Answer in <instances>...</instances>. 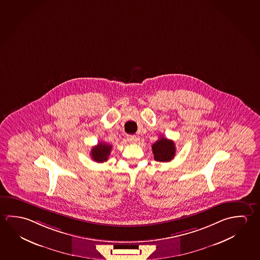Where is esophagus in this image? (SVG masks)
<instances>
[{"instance_id":"34e87169","label":"esophagus","mask_w":260,"mask_h":260,"mask_svg":"<svg viewBox=\"0 0 260 260\" xmlns=\"http://www.w3.org/2000/svg\"><path fill=\"white\" fill-rule=\"evenodd\" d=\"M127 139H128V142H131V143H136L137 141H138V138L135 135H128L127 137Z\"/></svg>"}]
</instances>
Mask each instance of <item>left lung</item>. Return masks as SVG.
<instances>
[{
    "instance_id": "1",
    "label": "left lung",
    "mask_w": 260,
    "mask_h": 260,
    "mask_svg": "<svg viewBox=\"0 0 260 260\" xmlns=\"http://www.w3.org/2000/svg\"><path fill=\"white\" fill-rule=\"evenodd\" d=\"M152 152L155 160L159 162L171 161L176 152L174 142L161 136L152 145Z\"/></svg>"
}]
</instances>
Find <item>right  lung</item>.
I'll return each mask as SVG.
<instances>
[{"label":"right lung","instance_id":"right-lung-1","mask_svg":"<svg viewBox=\"0 0 260 260\" xmlns=\"http://www.w3.org/2000/svg\"><path fill=\"white\" fill-rule=\"evenodd\" d=\"M112 146L106 142H100L97 146L93 147L90 151V157L96 162L107 161L108 157L111 154Z\"/></svg>","mask_w":260,"mask_h":260}]
</instances>
